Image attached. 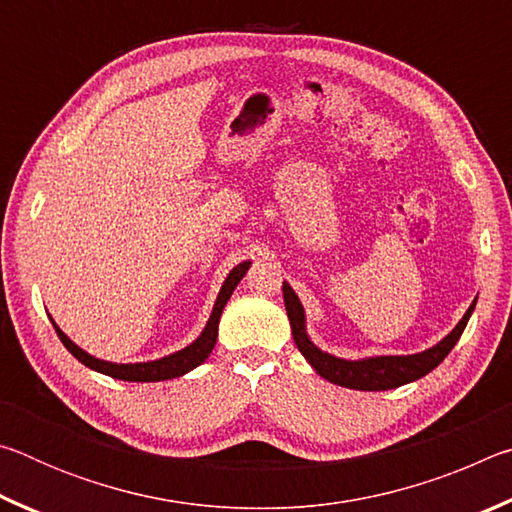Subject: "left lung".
Segmentation results:
<instances>
[{"label":"left lung","mask_w":512,"mask_h":512,"mask_svg":"<svg viewBox=\"0 0 512 512\" xmlns=\"http://www.w3.org/2000/svg\"><path fill=\"white\" fill-rule=\"evenodd\" d=\"M282 291H284V305H287L293 341H296L302 357L314 366V370L320 377L332 381V384L354 388V391H388V388H397L427 375V372L440 366L447 354L452 352L456 341L461 339L463 329L474 309V302H472L470 309L465 311L461 323L452 329V334H447L445 339L438 345H433L431 350H424L420 354H409V357H377V359H366V361H343V359L332 357V354L320 352L316 345L307 339L305 311H302L298 296L293 293V289L287 282L282 284Z\"/></svg>","instance_id":"left-lung-1"}]
</instances>
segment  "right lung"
<instances>
[{"label": "right lung", "mask_w": 512, "mask_h": 512, "mask_svg": "<svg viewBox=\"0 0 512 512\" xmlns=\"http://www.w3.org/2000/svg\"><path fill=\"white\" fill-rule=\"evenodd\" d=\"M250 262H244L235 266L228 275V280L223 282L219 298H216V305L210 320H207V327L203 329V334L198 336V339L189 345V348L180 350L176 354H171V357H164L158 361H149V363H110V361H101V359H94L90 357L88 352H83L79 345L72 343L67 339V336L60 332L54 323V329L58 334V339L63 341L65 348L74 354L76 359H79L83 366H88L97 372H103V375L108 377H115V379H124V381H164V379H173V377H180L185 375L196 366H201V363L210 357V352L214 350V343H216V336H219V318H221V311L225 307V302L230 300L232 291H235L237 284L241 282V277L246 275Z\"/></svg>", "instance_id": "add662e5"}]
</instances>
